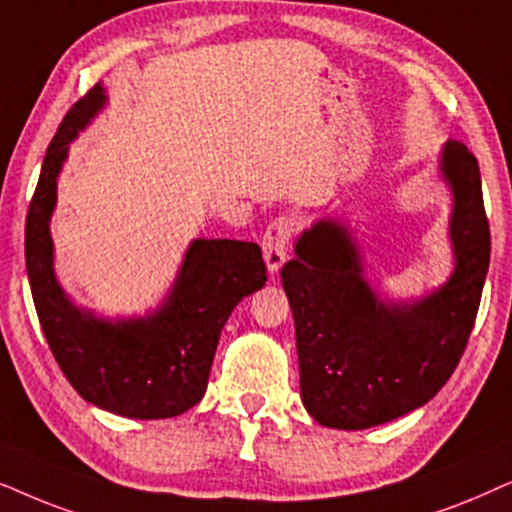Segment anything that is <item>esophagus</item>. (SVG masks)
<instances>
[{
    "instance_id": "esophagus-1",
    "label": "esophagus",
    "mask_w": 512,
    "mask_h": 512,
    "mask_svg": "<svg viewBox=\"0 0 512 512\" xmlns=\"http://www.w3.org/2000/svg\"><path fill=\"white\" fill-rule=\"evenodd\" d=\"M292 236V220L288 217H278L264 231L262 238V255L264 262H267L269 274L274 276L283 269L285 260H288V243Z\"/></svg>"
}]
</instances>
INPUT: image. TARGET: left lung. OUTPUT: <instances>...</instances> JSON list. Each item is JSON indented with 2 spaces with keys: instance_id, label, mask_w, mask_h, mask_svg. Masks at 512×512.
<instances>
[{
  "instance_id": "8db88e82",
  "label": "left lung",
  "mask_w": 512,
  "mask_h": 512,
  "mask_svg": "<svg viewBox=\"0 0 512 512\" xmlns=\"http://www.w3.org/2000/svg\"><path fill=\"white\" fill-rule=\"evenodd\" d=\"M438 175L452 208V271L417 297H391L367 276L363 243L342 215L295 238L281 271L295 316L302 405L320 426L363 431L424 407L466 349L489 269L478 159L447 140Z\"/></svg>"
}]
</instances>
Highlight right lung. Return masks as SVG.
Masks as SVG:
<instances>
[{
	"label": "right lung",
	"instance_id": "1",
	"mask_svg": "<svg viewBox=\"0 0 512 512\" xmlns=\"http://www.w3.org/2000/svg\"><path fill=\"white\" fill-rule=\"evenodd\" d=\"M109 105L98 84L74 105L46 149L25 224L30 290L60 370L86 403L128 419H168L203 398L220 332L243 297L267 283L257 243L194 238L154 309L100 316L74 302L56 274L51 217L70 145Z\"/></svg>",
	"mask_w": 512,
	"mask_h": 512
}]
</instances>
